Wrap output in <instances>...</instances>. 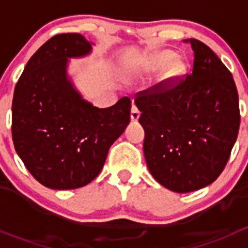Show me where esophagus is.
<instances>
[{
    "label": "esophagus",
    "instance_id": "34e87169",
    "mask_svg": "<svg viewBox=\"0 0 248 248\" xmlns=\"http://www.w3.org/2000/svg\"><path fill=\"white\" fill-rule=\"evenodd\" d=\"M139 116H140V112L139 110L137 109V107H132V110H131V120L132 122H137L139 120Z\"/></svg>",
    "mask_w": 248,
    "mask_h": 248
}]
</instances>
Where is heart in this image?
Returning a JSON list of instances; mask_svg holds the SVG:
<instances>
[{"mask_svg": "<svg viewBox=\"0 0 248 248\" xmlns=\"http://www.w3.org/2000/svg\"><path fill=\"white\" fill-rule=\"evenodd\" d=\"M167 65L164 69L162 82L164 85H174L186 74L187 62L182 57L176 56L170 50H161L156 51L150 56L149 66L152 69H158Z\"/></svg>", "mask_w": 248, "mask_h": 248, "instance_id": "b5f03b06", "label": "heart"}]
</instances>
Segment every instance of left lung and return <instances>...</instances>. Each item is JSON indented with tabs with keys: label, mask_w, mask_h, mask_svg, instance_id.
Listing matches in <instances>:
<instances>
[{
	"label": "left lung",
	"mask_w": 248,
	"mask_h": 248,
	"mask_svg": "<svg viewBox=\"0 0 248 248\" xmlns=\"http://www.w3.org/2000/svg\"><path fill=\"white\" fill-rule=\"evenodd\" d=\"M187 42L194 51L192 74L172 89L147 90L136 99L147 168L176 193L198 191L221 175L240 127L232 73L202 42Z\"/></svg>",
	"instance_id": "8db88e82"
}]
</instances>
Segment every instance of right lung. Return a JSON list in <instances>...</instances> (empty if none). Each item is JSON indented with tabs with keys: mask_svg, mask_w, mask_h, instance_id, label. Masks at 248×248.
<instances>
[{
	"mask_svg": "<svg viewBox=\"0 0 248 248\" xmlns=\"http://www.w3.org/2000/svg\"><path fill=\"white\" fill-rule=\"evenodd\" d=\"M93 46L79 33L54 36L29 60L14 90V147L27 170L47 188H80L96 179L109 147L129 124L128 97L97 108L69 76L71 59L89 56Z\"/></svg>",
	"mask_w": 248,
	"mask_h": 248,
	"instance_id": "obj_1",
	"label": "right lung"
}]
</instances>
